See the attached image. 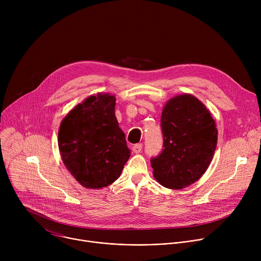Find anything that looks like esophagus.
<instances>
[{"instance_id":"obj_1","label":"esophagus","mask_w":261,"mask_h":261,"mask_svg":"<svg viewBox=\"0 0 261 261\" xmlns=\"http://www.w3.org/2000/svg\"><path fill=\"white\" fill-rule=\"evenodd\" d=\"M141 148H142V144L141 143H136V144H134L133 145V147H132V150H133V152L134 153H140V151H141Z\"/></svg>"}]
</instances>
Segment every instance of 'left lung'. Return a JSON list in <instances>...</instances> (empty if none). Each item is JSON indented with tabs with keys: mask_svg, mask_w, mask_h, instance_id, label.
Masks as SVG:
<instances>
[{
	"mask_svg": "<svg viewBox=\"0 0 261 261\" xmlns=\"http://www.w3.org/2000/svg\"><path fill=\"white\" fill-rule=\"evenodd\" d=\"M162 152L151 159L155 178L169 189L196 181L207 169L217 146L216 123L192 95L170 99L161 115Z\"/></svg>",
	"mask_w": 261,
	"mask_h": 261,
	"instance_id": "1",
	"label": "left lung"
}]
</instances>
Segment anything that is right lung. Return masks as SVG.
I'll list each match as a JSON object with an SVG mask.
<instances>
[{
	"mask_svg": "<svg viewBox=\"0 0 261 261\" xmlns=\"http://www.w3.org/2000/svg\"><path fill=\"white\" fill-rule=\"evenodd\" d=\"M115 107V96H90L61 123L58 139L62 160L86 188L99 189L113 184L130 157Z\"/></svg>",
	"mask_w": 261,
	"mask_h": 261,
	"instance_id": "1",
	"label": "right lung"
}]
</instances>
